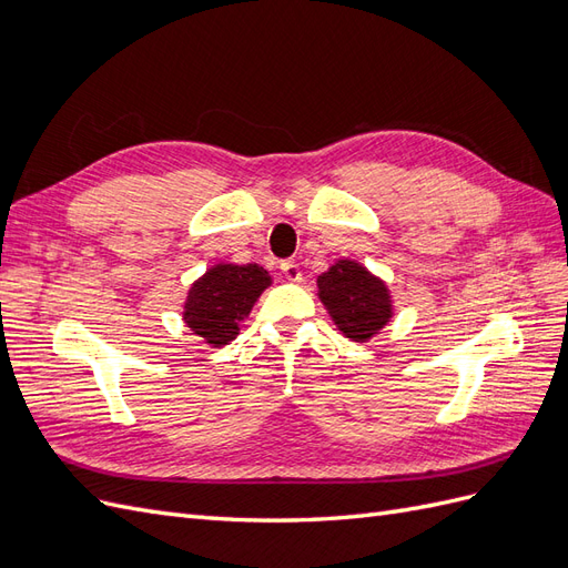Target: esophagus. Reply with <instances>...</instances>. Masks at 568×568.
<instances>
[{"label":"esophagus","instance_id":"esophagus-1","mask_svg":"<svg viewBox=\"0 0 568 568\" xmlns=\"http://www.w3.org/2000/svg\"><path fill=\"white\" fill-rule=\"evenodd\" d=\"M280 267H282L284 277H286L288 282H301V280H303V272H301L298 263H294V261H284Z\"/></svg>","mask_w":568,"mask_h":568}]
</instances>
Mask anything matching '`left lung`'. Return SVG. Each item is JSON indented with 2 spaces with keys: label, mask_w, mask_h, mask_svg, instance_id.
Listing matches in <instances>:
<instances>
[{
  "label": "left lung",
  "mask_w": 568,
  "mask_h": 568,
  "mask_svg": "<svg viewBox=\"0 0 568 568\" xmlns=\"http://www.w3.org/2000/svg\"><path fill=\"white\" fill-rule=\"evenodd\" d=\"M317 298L336 329L357 343L382 334L395 313L388 284L353 257H338L320 274Z\"/></svg>",
  "instance_id": "1"
}]
</instances>
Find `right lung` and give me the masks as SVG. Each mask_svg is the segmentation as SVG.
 <instances>
[{
    "instance_id": "obj_1",
    "label": "right lung",
    "mask_w": 568,
    "mask_h": 568,
    "mask_svg": "<svg viewBox=\"0 0 568 568\" xmlns=\"http://www.w3.org/2000/svg\"><path fill=\"white\" fill-rule=\"evenodd\" d=\"M272 286L270 272L261 265L215 263L189 286L182 320L211 348L227 346L263 291Z\"/></svg>"
}]
</instances>
